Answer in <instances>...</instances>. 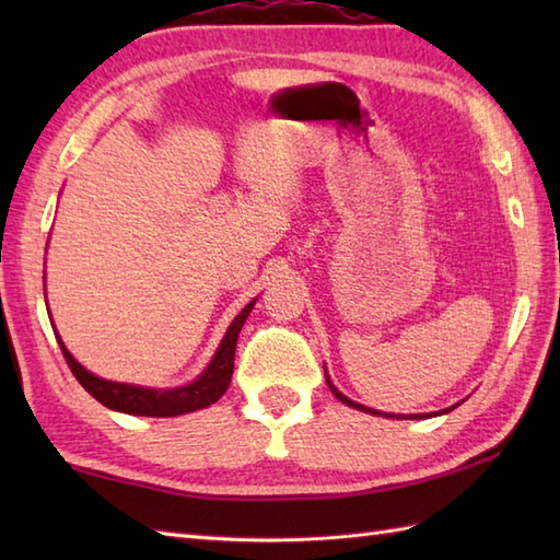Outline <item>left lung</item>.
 I'll return each instance as SVG.
<instances>
[{
  "instance_id": "obj_1",
  "label": "left lung",
  "mask_w": 560,
  "mask_h": 560,
  "mask_svg": "<svg viewBox=\"0 0 560 560\" xmlns=\"http://www.w3.org/2000/svg\"><path fill=\"white\" fill-rule=\"evenodd\" d=\"M327 385H329V389H331V395H335L339 401H343V404H347V407H353V409H359V411H365V413H375V416H392V413H383V411H373V409H368V407H363V404H355V401H351L349 397H343L341 395V392L335 387V385H331V380L327 377ZM452 409H455V407H450V409H445L443 413H447V411H452ZM395 419H421V416H395Z\"/></svg>"
}]
</instances>
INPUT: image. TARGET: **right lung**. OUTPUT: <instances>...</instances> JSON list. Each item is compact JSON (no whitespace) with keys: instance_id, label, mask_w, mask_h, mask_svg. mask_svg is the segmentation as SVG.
I'll return each mask as SVG.
<instances>
[{"instance_id":"1","label":"right lung","mask_w":560,"mask_h":560,"mask_svg":"<svg viewBox=\"0 0 560 560\" xmlns=\"http://www.w3.org/2000/svg\"><path fill=\"white\" fill-rule=\"evenodd\" d=\"M253 305L255 301H249L241 311V315L233 319L207 371L201 373L195 383H189L185 387H175V389H149V387H137V385H125V383H110V380L96 377L81 363L74 361V355L67 351L59 335L55 337H57L59 349L65 353L67 365L71 368V373H74L81 387L86 389L93 399H98L103 407L122 411V413H135V416H177V413L209 407V404L219 401L223 392L229 389L231 375H233L235 341H237V335H241V327L245 325L249 311H253Z\"/></svg>"}]
</instances>
